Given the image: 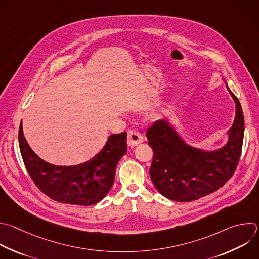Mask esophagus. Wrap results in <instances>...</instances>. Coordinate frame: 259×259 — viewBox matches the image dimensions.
<instances>
[{
    "label": "esophagus",
    "instance_id": "34e87169",
    "mask_svg": "<svg viewBox=\"0 0 259 259\" xmlns=\"http://www.w3.org/2000/svg\"><path fill=\"white\" fill-rule=\"evenodd\" d=\"M144 138L143 136L136 130H129L128 131V137H127V142H128V145L130 147H133L141 142H143Z\"/></svg>",
    "mask_w": 259,
    "mask_h": 259
}]
</instances>
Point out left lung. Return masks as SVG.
<instances>
[{"label": "left lung", "mask_w": 259, "mask_h": 259, "mask_svg": "<svg viewBox=\"0 0 259 259\" xmlns=\"http://www.w3.org/2000/svg\"><path fill=\"white\" fill-rule=\"evenodd\" d=\"M236 116L227 144L214 151H204L186 144L165 120L155 121L147 129L153 158L149 174L157 191L164 197L187 202L222 188L234 175L244 138V116L237 97Z\"/></svg>", "instance_id": "1"}]
</instances>
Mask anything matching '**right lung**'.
<instances>
[{"instance_id":"1","label":"right lung","mask_w":259,"mask_h":259,"mask_svg":"<svg viewBox=\"0 0 259 259\" xmlns=\"http://www.w3.org/2000/svg\"><path fill=\"white\" fill-rule=\"evenodd\" d=\"M19 147L28 174L37 188L51 199L67 204L93 205L111 190L116 167L127 151V133L112 134L93 159L72 166L51 164L28 145L19 127Z\"/></svg>"}]
</instances>
